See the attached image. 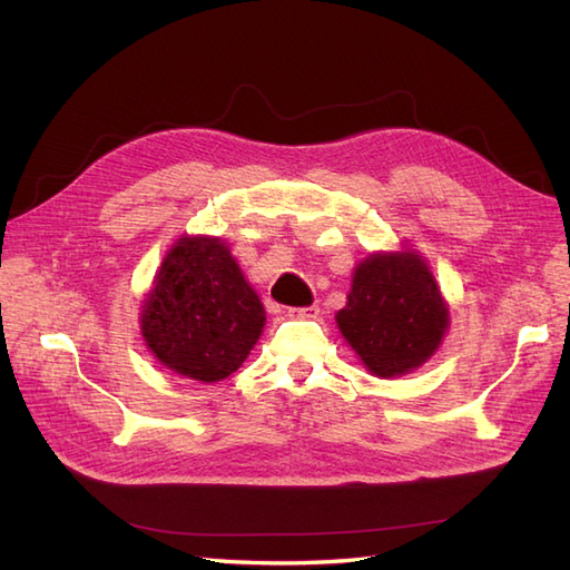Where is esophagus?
<instances>
[{
  "label": "esophagus",
  "instance_id": "obj_1",
  "mask_svg": "<svg viewBox=\"0 0 570 570\" xmlns=\"http://www.w3.org/2000/svg\"><path fill=\"white\" fill-rule=\"evenodd\" d=\"M291 317H303V320H315L320 315L317 305H305V308H291L288 311Z\"/></svg>",
  "mask_w": 570,
  "mask_h": 570
}]
</instances>
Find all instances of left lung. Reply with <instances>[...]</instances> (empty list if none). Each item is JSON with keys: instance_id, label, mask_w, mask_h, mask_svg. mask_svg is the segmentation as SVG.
Wrapping results in <instances>:
<instances>
[{"instance_id": "1", "label": "left lung", "mask_w": 570, "mask_h": 570, "mask_svg": "<svg viewBox=\"0 0 570 570\" xmlns=\"http://www.w3.org/2000/svg\"><path fill=\"white\" fill-rule=\"evenodd\" d=\"M337 325L363 366L377 377H392L433 356L450 315L429 265L416 253H375L356 267Z\"/></svg>"}]
</instances>
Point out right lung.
<instances>
[{
	"label": "right lung",
	"mask_w": 570,
	"mask_h": 570,
	"mask_svg": "<svg viewBox=\"0 0 570 570\" xmlns=\"http://www.w3.org/2000/svg\"><path fill=\"white\" fill-rule=\"evenodd\" d=\"M265 305L222 238L183 236L160 262L141 305V334L166 368L224 381L257 344Z\"/></svg>",
	"instance_id": "1"
}]
</instances>
